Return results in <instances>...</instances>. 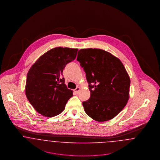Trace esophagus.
<instances>
[{"label":"esophagus","instance_id":"1","mask_svg":"<svg viewBox=\"0 0 160 160\" xmlns=\"http://www.w3.org/2000/svg\"><path fill=\"white\" fill-rule=\"evenodd\" d=\"M79 90H80V87H77L76 88V89L74 90V92H75L76 94H78V93L79 92Z\"/></svg>","mask_w":160,"mask_h":160}]
</instances>
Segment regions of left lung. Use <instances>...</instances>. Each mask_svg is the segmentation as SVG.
Masks as SVG:
<instances>
[{
    "label": "left lung",
    "instance_id": "8db88e82",
    "mask_svg": "<svg viewBox=\"0 0 160 160\" xmlns=\"http://www.w3.org/2000/svg\"><path fill=\"white\" fill-rule=\"evenodd\" d=\"M77 61L83 68L90 98L82 102L86 114L98 122L108 121L124 108L129 98L130 78L117 57L100 49H81Z\"/></svg>",
    "mask_w": 160,
    "mask_h": 160
}]
</instances>
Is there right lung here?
<instances>
[{"instance_id":"add662e5","label":"right lung","mask_w":160,"mask_h":160,"mask_svg":"<svg viewBox=\"0 0 160 160\" xmlns=\"http://www.w3.org/2000/svg\"><path fill=\"white\" fill-rule=\"evenodd\" d=\"M78 49L55 48L41 56L30 68L26 78L27 99L38 113L52 118L65 108L73 91L64 84L62 72L76 58Z\"/></svg>"}]
</instances>
